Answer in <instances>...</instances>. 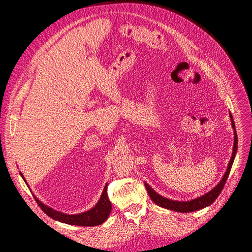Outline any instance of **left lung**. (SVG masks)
Instances as JSON below:
<instances>
[{"instance_id":"obj_1","label":"left lung","mask_w":252,"mask_h":252,"mask_svg":"<svg viewBox=\"0 0 252 252\" xmlns=\"http://www.w3.org/2000/svg\"><path fill=\"white\" fill-rule=\"evenodd\" d=\"M230 120H231V125L232 128L234 130V144H233V149H232V156L231 158L229 161V164L227 166V170L224 174V177L222 178V180L220 181L219 184L211 189L209 192H207L206 194L200 196V197H196V199H193L191 201H187V202H181V201H173V200H169L167 199V197L162 196L161 194L157 193L154 189H152L147 183H145V187L147 189V192L150 196V199L154 201L158 206L159 207H163L166 209H169V210H173V211H178V212H192V211H196V210H200L203 209L205 207H207V206L211 205L213 202L216 201L217 197L219 196V194L222 191L225 183L228 179V175L230 173L231 170V167L234 161V158L236 155V150H238V135H236V131H235V125H234V122L232 119V116L230 113Z\"/></svg>"}]
</instances>
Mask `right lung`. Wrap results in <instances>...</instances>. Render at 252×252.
<instances>
[{
	"instance_id": "obj_1",
	"label": "right lung",
	"mask_w": 252,
	"mask_h": 252,
	"mask_svg": "<svg viewBox=\"0 0 252 252\" xmlns=\"http://www.w3.org/2000/svg\"><path fill=\"white\" fill-rule=\"evenodd\" d=\"M21 177L23 178V180H26L24 178V175L22 174V172H20ZM27 184V183H26ZM28 186V184H27ZM35 202L37 203V205L40 206L41 209L46 213L48 217H50L51 219L59 220L61 223H65L68 225H77V226H97L103 224L106 220L108 219L110 211H111V203L108 199L107 195V184L105 185L102 195L100 197V200L97 201V203L95 204L94 207L91 208L88 211L82 212V213H78V215H67V213H63L57 211L55 209H52L49 206L43 204L37 197H35V195H33Z\"/></svg>"
}]
</instances>
